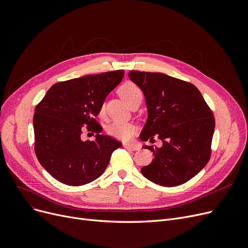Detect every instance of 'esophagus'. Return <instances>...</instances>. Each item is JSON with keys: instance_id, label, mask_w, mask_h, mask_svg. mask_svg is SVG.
Masks as SVG:
<instances>
[{"instance_id": "esophagus-1", "label": "esophagus", "mask_w": 248, "mask_h": 248, "mask_svg": "<svg viewBox=\"0 0 248 248\" xmlns=\"http://www.w3.org/2000/svg\"><path fill=\"white\" fill-rule=\"evenodd\" d=\"M123 146L125 149L130 150V151H137V150L140 149V146L136 145V144H124Z\"/></svg>"}]
</instances>
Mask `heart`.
I'll return each instance as SVG.
<instances>
[{"label":"heart","mask_w":248,"mask_h":248,"mask_svg":"<svg viewBox=\"0 0 248 248\" xmlns=\"http://www.w3.org/2000/svg\"><path fill=\"white\" fill-rule=\"evenodd\" d=\"M119 93L128 104L138 99H142L141 89L136 84H133V82H125L124 85L120 87ZM104 114H106V108H104L102 104L99 108V116L102 117L104 116ZM134 131H136V127H134L133 124L128 122L115 121L107 127L108 134H109L112 138L122 140H130L133 136Z\"/></svg>","instance_id":"obj_1"}]
</instances>
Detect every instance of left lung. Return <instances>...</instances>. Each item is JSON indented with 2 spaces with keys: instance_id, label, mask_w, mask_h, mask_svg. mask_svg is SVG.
<instances>
[{
  "instance_id": "left-lung-1",
  "label": "left lung",
  "mask_w": 248,
  "mask_h": 248,
  "mask_svg": "<svg viewBox=\"0 0 248 248\" xmlns=\"http://www.w3.org/2000/svg\"><path fill=\"white\" fill-rule=\"evenodd\" d=\"M129 78L145 95L148 120L140 140L158 138L160 148L140 171L150 181L166 187L181 185L205 168L211 156L215 127L213 112L196 86L160 72L131 70Z\"/></svg>"
}]
</instances>
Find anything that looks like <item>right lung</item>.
Wrapping results in <instances>:
<instances>
[{"mask_svg":"<svg viewBox=\"0 0 248 248\" xmlns=\"http://www.w3.org/2000/svg\"><path fill=\"white\" fill-rule=\"evenodd\" d=\"M124 77V70L103 72L58 82L37 104L33 119L35 153L41 166L58 181L80 186L106 170L111 153L122 144L100 134L95 117L104 99ZM96 133L81 141L83 125Z\"/></svg>","mask_w":248,"mask_h":248,"instance_id":"obj_1","label":"right lung"}]
</instances>
